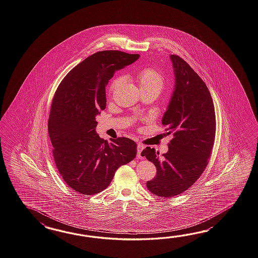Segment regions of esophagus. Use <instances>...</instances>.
<instances>
[{
	"mask_svg": "<svg viewBox=\"0 0 258 258\" xmlns=\"http://www.w3.org/2000/svg\"><path fill=\"white\" fill-rule=\"evenodd\" d=\"M145 149V146L143 145H141V144H138L137 145V150H138V153H137V155H138V157H141V154H142V151Z\"/></svg>",
	"mask_w": 258,
	"mask_h": 258,
	"instance_id": "esophagus-1",
	"label": "esophagus"
}]
</instances>
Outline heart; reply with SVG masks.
<instances>
[{
	"label": "heart",
	"mask_w": 258,
	"mask_h": 258,
	"mask_svg": "<svg viewBox=\"0 0 258 258\" xmlns=\"http://www.w3.org/2000/svg\"><path fill=\"white\" fill-rule=\"evenodd\" d=\"M136 78L139 83V87L141 88V91L151 92L156 96L162 91L165 86L164 76L158 71L153 68H144L140 70L137 73ZM122 81H123V77L121 76L113 79L109 88L110 94L113 93V90L119 86Z\"/></svg>",
	"instance_id": "obj_1"
}]
</instances>
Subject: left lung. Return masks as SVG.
I'll return each instance as SVG.
<instances>
[{
	"instance_id": "obj_1",
	"label": "left lung",
	"mask_w": 258,
	"mask_h": 258,
	"mask_svg": "<svg viewBox=\"0 0 258 258\" xmlns=\"http://www.w3.org/2000/svg\"><path fill=\"white\" fill-rule=\"evenodd\" d=\"M175 83L162 124L173 132L169 150L159 157L146 147L142 156L157 167V176L147 182L155 195L170 198L193 185L205 170L215 138L214 101L206 84L182 57L170 55Z\"/></svg>"
}]
</instances>
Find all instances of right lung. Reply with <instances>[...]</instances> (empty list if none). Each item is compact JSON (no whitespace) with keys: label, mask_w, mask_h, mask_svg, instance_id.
Here are the masks:
<instances>
[{"label":"right lung","mask_w":258,"mask_h":258,"mask_svg":"<svg viewBox=\"0 0 258 258\" xmlns=\"http://www.w3.org/2000/svg\"><path fill=\"white\" fill-rule=\"evenodd\" d=\"M140 55L100 51L76 65L59 84L51 104L48 133L57 170L70 187L84 195L107 188L120 166L133 160L137 145L128 138L108 143L96 132V116L106 107V87L115 71Z\"/></svg>","instance_id":"add662e5"}]
</instances>
